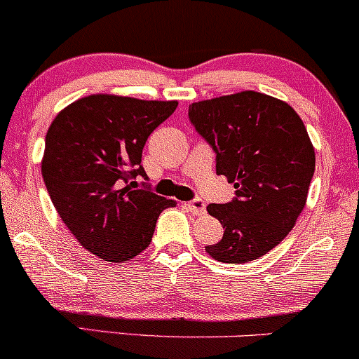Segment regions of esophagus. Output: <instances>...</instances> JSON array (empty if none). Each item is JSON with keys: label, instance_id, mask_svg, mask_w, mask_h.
Wrapping results in <instances>:
<instances>
[{"label": "esophagus", "instance_id": "34e87169", "mask_svg": "<svg viewBox=\"0 0 359 359\" xmlns=\"http://www.w3.org/2000/svg\"><path fill=\"white\" fill-rule=\"evenodd\" d=\"M187 208L191 209L194 216H203V214H205V203L203 199L191 201V203H187Z\"/></svg>", "mask_w": 359, "mask_h": 359}]
</instances>
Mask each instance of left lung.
Masks as SVG:
<instances>
[{"label":"left lung","instance_id":"8db88e82","mask_svg":"<svg viewBox=\"0 0 359 359\" xmlns=\"http://www.w3.org/2000/svg\"><path fill=\"white\" fill-rule=\"evenodd\" d=\"M189 118L216 151V174L234 184L228 204H209L224 234L205 246L222 263L253 262L280 245L307 203L316 154L285 101L257 90L197 101Z\"/></svg>","mask_w":359,"mask_h":359}]
</instances>
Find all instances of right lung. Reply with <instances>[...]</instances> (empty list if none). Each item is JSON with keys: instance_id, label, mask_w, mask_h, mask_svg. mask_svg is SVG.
<instances>
[{"instance_id": "obj_1", "label": "right lung", "mask_w": 359, "mask_h": 359, "mask_svg": "<svg viewBox=\"0 0 359 359\" xmlns=\"http://www.w3.org/2000/svg\"><path fill=\"white\" fill-rule=\"evenodd\" d=\"M177 101L90 94L57 114L45 135L42 175L53 208L82 248L106 262L135 258L174 199L138 189L148 137ZM145 185V182H143Z\"/></svg>"}]
</instances>
